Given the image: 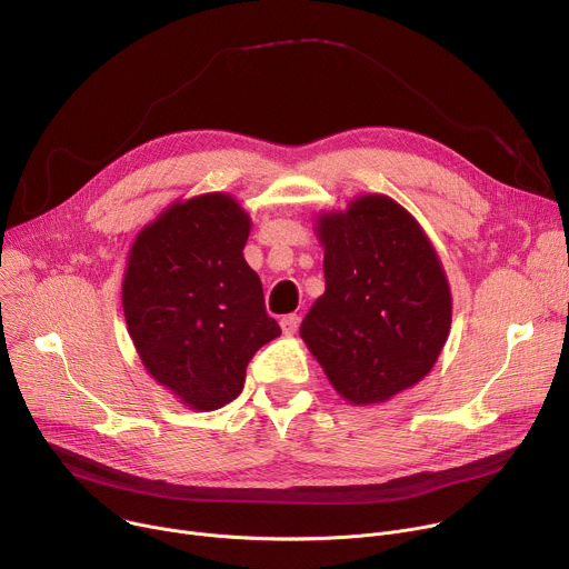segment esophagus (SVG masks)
Here are the masks:
<instances>
[{"mask_svg": "<svg viewBox=\"0 0 569 569\" xmlns=\"http://www.w3.org/2000/svg\"><path fill=\"white\" fill-rule=\"evenodd\" d=\"M299 322H301V318H299L297 313L283 316V318H281V329H283V333H286V336H292V333L299 329Z\"/></svg>", "mask_w": 569, "mask_h": 569, "instance_id": "obj_1", "label": "esophagus"}]
</instances>
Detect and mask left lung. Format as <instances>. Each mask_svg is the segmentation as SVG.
<instances>
[{
	"label": "left lung",
	"instance_id": "1",
	"mask_svg": "<svg viewBox=\"0 0 569 569\" xmlns=\"http://www.w3.org/2000/svg\"><path fill=\"white\" fill-rule=\"evenodd\" d=\"M316 231L327 288L299 333L342 399L388 401L422 381L447 342L451 292L440 258L386 194L322 213Z\"/></svg>",
	"mask_w": 569,
	"mask_h": 569
}]
</instances>
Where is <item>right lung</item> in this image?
<instances>
[{"label":"right lung","instance_id":"1","mask_svg":"<svg viewBox=\"0 0 569 569\" xmlns=\"http://www.w3.org/2000/svg\"><path fill=\"white\" fill-rule=\"evenodd\" d=\"M249 216L224 192L172 203L129 253L122 308L144 370L194 410L244 386L251 356L281 336L242 249Z\"/></svg>","mask_w":569,"mask_h":569}]
</instances>
